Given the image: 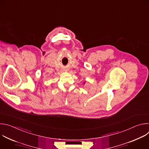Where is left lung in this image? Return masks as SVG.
Listing matches in <instances>:
<instances>
[{
	"instance_id": "8db88e82",
	"label": "left lung",
	"mask_w": 149,
	"mask_h": 149,
	"mask_svg": "<svg viewBox=\"0 0 149 149\" xmlns=\"http://www.w3.org/2000/svg\"><path fill=\"white\" fill-rule=\"evenodd\" d=\"M84 84H85V82H84Z\"/></svg>"
}]
</instances>
